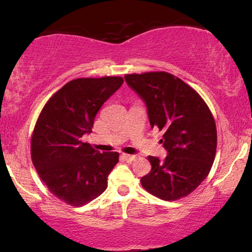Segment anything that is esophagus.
Segmentation results:
<instances>
[{"instance_id":"34e87169","label":"esophagus","mask_w":252,"mask_h":252,"mask_svg":"<svg viewBox=\"0 0 252 252\" xmlns=\"http://www.w3.org/2000/svg\"><path fill=\"white\" fill-rule=\"evenodd\" d=\"M123 158L125 159L127 163H130V161H133L135 159L136 156L135 155H128V154H123Z\"/></svg>"}]
</instances>
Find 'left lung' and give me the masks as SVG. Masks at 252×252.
<instances>
[{
    "mask_svg": "<svg viewBox=\"0 0 252 252\" xmlns=\"http://www.w3.org/2000/svg\"><path fill=\"white\" fill-rule=\"evenodd\" d=\"M130 89L146 103L151 128L163 133L167 156H149L151 171L143 188L165 201L190 194L208 177L217 150L213 116L201 96L167 72L126 74Z\"/></svg>",
    "mask_w": 252,
    "mask_h": 252,
    "instance_id": "8db88e82",
    "label": "left lung"
}]
</instances>
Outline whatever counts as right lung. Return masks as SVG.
I'll return each mask as SVG.
<instances>
[{
    "label": "right lung",
    "instance_id": "add662e5",
    "mask_svg": "<svg viewBox=\"0 0 252 252\" xmlns=\"http://www.w3.org/2000/svg\"><path fill=\"white\" fill-rule=\"evenodd\" d=\"M120 77L80 78L51 96L37 118L31 155L37 174L62 201L81 206L98 197L119 160L118 153L95 150L81 141L96 113L122 87Z\"/></svg>",
    "mask_w": 252,
    "mask_h": 252
}]
</instances>
